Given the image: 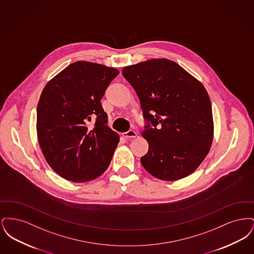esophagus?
Wrapping results in <instances>:
<instances>
[{"mask_svg":"<svg viewBox=\"0 0 254 254\" xmlns=\"http://www.w3.org/2000/svg\"><path fill=\"white\" fill-rule=\"evenodd\" d=\"M124 136L127 139H133L137 137V132L134 130H128L127 132L124 133Z\"/></svg>","mask_w":254,"mask_h":254,"instance_id":"obj_1","label":"esophagus"}]
</instances>
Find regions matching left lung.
Segmentation results:
<instances>
[{
    "mask_svg": "<svg viewBox=\"0 0 254 254\" xmlns=\"http://www.w3.org/2000/svg\"><path fill=\"white\" fill-rule=\"evenodd\" d=\"M147 124L148 151L141 164L152 176L176 181L191 174L209 152L213 118L205 86L178 64L151 59L123 68Z\"/></svg>",
    "mask_w": 254,
    "mask_h": 254,
    "instance_id": "left-lung-1",
    "label": "left lung"
}]
</instances>
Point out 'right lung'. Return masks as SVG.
I'll list each match as a JSON object with an SVG mask.
<instances>
[{"mask_svg":"<svg viewBox=\"0 0 254 254\" xmlns=\"http://www.w3.org/2000/svg\"><path fill=\"white\" fill-rule=\"evenodd\" d=\"M119 70L78 61L52 78L37 107V136L50 168L74 182L91 181L109 168L119 135L108 127L101 105ZM96 118L94 127L88 122Z\"/></svg>","mask_w":254,"mask_h":254,"instance_id":"obj_1","label":"right lung"}]
</instances>
